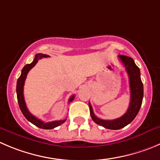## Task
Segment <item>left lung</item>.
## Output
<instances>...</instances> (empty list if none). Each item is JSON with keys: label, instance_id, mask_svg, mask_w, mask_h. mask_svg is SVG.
<instances>
[{"label": "left lung", "instance_id": "1", "mask_svg": "<svg viewBox=\"0 0 160 160\" xmlns=\"http://www.w3.org/2000/svg\"><path fill=\"white\" fill-rule=\"evenodd\" d=\"M118 58L124 65L130 80V102L127 112L120 118L113 120H104L97 118L93 113V110L89 102V111L92 119L97 124L100 125L104 128L110 130H119L130 124L135 118L141 108L142 104L143 96H144V88L141 79L140 69L134 63V60L127 56L119 55Z\"/></svg>", "mask_w": 160, "mask_h": 160}]
</instances>
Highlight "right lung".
Instances as JSON below:
<instances>
[{
	"label": "right lung",
	"mask_w": 160,
	"mask_h": 160,
	"mask_svg": "<svg viewBox=\"0 0 160 160\" xmlns=\"http://www.w3.org/2000/svg\"><path fill=\"white\" fill-rule=\"evenodd\" d=\"M44 57H49L48 55L42 54V53H38L34 57V60H33L31 63L30 64H27L23 67V68L22 69V72H21L20 77L18 78L17 81V85H16V93H17V99H18V103H19V108H20L21 112L23 114V115L25 116V118L28 120L29 122H30L31 123H33V125H35L36 127H39V128L45 129V130H51V129L55 128V127H59L60 125L63 124L66 119L64 120H59V121H53V122H44L43 121L40 120L39 118H36L34 115H32L29 110L27 109V105H26L25 100H24V96H23V86L24 83H25V80L27 78V75L28 74V72L30 71V70L31 68H33V67L35 66L36 63L38 62V60H40L41 59L44 58ZM74 98V96H71V98L69 99V102H71Z\"/></svg>",
	"instance_id": "obj_1"
}]
</instances>
